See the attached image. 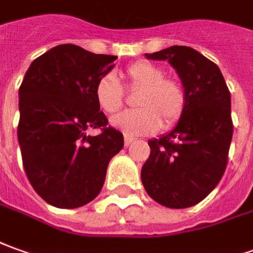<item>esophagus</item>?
<instances>
[{"mask_svg": "<svg viewBox=\"0 0 253 253\" xmlns=\"http://www.w3.org/2000/svg\"><path fill=\"white\" fill-rule=\"evenodd\" d=\"M132 143H133V139H132V137L125 136V139H124V144H125V147H129Z\"/></svg>", "mask_w": 253, "mask_h": 253, "instance_id": "esophagus-1", "label": "esophagus"}]
</instances>
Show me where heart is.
<instances>
[{"label":"heart","mask_w":253,"mask_h":253,"mask_svg":"<svg viewBox=\"0 0 253 253\" xmlns=\"http://www.w3.org/2000/svg\"><path fill=\"white\" fill-rule=\"evenodd\" d=\"M164 70L157 64L140 60L126 69L132 89H139L135 106L137 110L124 111L111 118V125L126 136L154 133L161 125L169 128L179 121L186 107V92L180 84L164 78ZM96 103L107 114L123 107L124 90L114 74H106L95 88Z\"/></svg>","instance_id":"heart-1"}]
</instances>
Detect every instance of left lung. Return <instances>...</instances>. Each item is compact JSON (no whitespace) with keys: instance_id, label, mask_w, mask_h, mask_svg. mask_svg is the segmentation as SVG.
<instances>
[{"instance_id":"obj_1","label":"left lung","mask_w":253,"mask_h":253,"mask_svg":"<svg viewBox=\"0 0 253 253\" xmlns=\"http://www.w3.org/2000/svg\"><path fill=\"white\" fill-rule=\"evenodd\" d=\"M167 60L186 92V107L175 128L150 139L142 183L154 201L182 210L203 201L220 182L233 137L231 99L216 64L190 46L144 53Z\"/></svg>"}]
</instances>
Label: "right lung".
<instances>
[{
    "mask_svg": "<svg viewBox=\"0 0 253 253\" xmlns=\"http://www.w3.org/2000/svg\"><path fill=\"white\" fill-rule=\"evenodd\" d=\"M117 56L63 43L37 57L19 88L17 140L37 194L56 208L90 203L103 187L110 160L124 147L96 103L97 81ZM102 127L96 137L86 135Z\"/></svg>",
    "mask_w": 253,
    "mask_h": 253,
    "instance_id": "right-lung-1",
    "label": "right lung"
}]
</instances>
